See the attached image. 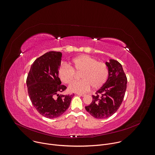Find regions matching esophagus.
Returning a JSON list of instances; mask_svg holds the SVG:
<instances>
[{"mask_svg":"<svg viewBox=\"0 0 155 155\" xmlns=\"http://www.w3.org/2000/svg\"><path fill=\"white\" fill-rule=\"evenodd\" d=\"M76 94H78V95H79V96H85V94L79 93H76Z\"/></svg>","mask_w":155,"mask_h":155,"instance_id":"obj_1","label":"esophagus"}]
</instances>
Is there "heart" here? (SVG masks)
I'll use <instances>...</instances> for the list:
<instances>
[{
  "instance_id": "1",
  "label": "heart",
  "mask_w": 155,
  "mask_h": 155,
  "mask_svg": "<svg viewBox=\"0 0 155 155\" xmlns=\"http://www.w3.org/2000/svg\"><path fill=\"white\" fill-rule=\"evenodd\" d=\"M82 79L75 81L69 86L71 91L84 93L90 90L97 89L107 81L108 76V68L107 64L88 55H82L74 58L70 63L62 64L58 70L61 81L65 84L73 81L76 73H80Z\"/></svg>"
}]
</instances>
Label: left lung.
Listing matches in <instances>:
<instances>
[{"label": "left lung", "instance_id": "obj_1", "mask_svg": "<svg viewBox=\"0 0 155 155\" xmlns=\"http://www.w3.org/2000/svg\"><path fill=\"white\" fill-rule=\"evenodd\" d=\"M108 68V78L103 86L93 95L91 103L86 110L94 117L105 119L110 117L120 106L126 91L127 79L122 65L110 59L105 63Z\"/></svg>", "mask_w": 155, "mask_h": 155}]
</instances>
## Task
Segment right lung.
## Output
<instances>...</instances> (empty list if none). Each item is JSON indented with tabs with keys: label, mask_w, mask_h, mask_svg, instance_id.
<instances>
[{
	"label": "right lung",
	"mask_w": 155,
	"mask_h": 155,
	"mask_svg": "<svg viewBox=\"0 0 155 155\" xmlns=\"http://www.w3.org/2000/svg\"><path fill=\"white\" fill-rule=\"evenodd\" d=\"M62 53L49 51L37 58L27 78L28 93L32 104L43 116L54 119L68 109L74 94H59L66 90L58 75Z\"/></svg>",
	"instance_id": "1"
}]
</instances>
